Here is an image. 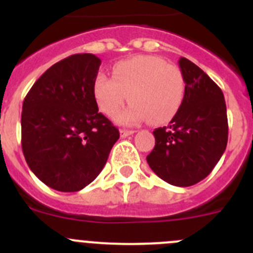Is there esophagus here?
<instances>
[{"instance_id":"1","label":"esophagus","mask_w":253,"mask_h":253,"mask_svg":"<svg viewBox=\"0 0 253 253\" xmlns=\"http://www.w3.org/2000/svg\"><path fill=\"white\" fill-rule=\"evenodd\" d=\"M134 133H135V131L129 130V129H120V137L122 138L128 137V135H131V134H134Z\"/></svg>"}]
</instances>
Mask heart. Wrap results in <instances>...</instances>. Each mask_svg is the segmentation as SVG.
<instances>
[{"label":"heart","instance_id":"obj_1","mask_svg":"<svg viewBox=\"0 0 253 253\" xmlns=\"http://www.w3.org/2000/svg\"><path fill=\"white\" fill-rule=\"evenodd\" d=\"M185 78L177 67L154 55H137L114 66L113 77L99 73L93 81V95L107 116L122 110L124 124H138L149 118L152 124H163L180 110L185 96Z\"/></svg>","mask_w":253,"mask_h":253}]
</instances>
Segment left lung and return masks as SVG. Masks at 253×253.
Here are the masks:
<instances>
[{"mask_svg": "<svg viewBox=\"0 0 253 253\" xmlns=\"http://www.w3.org/2000/svg\"><path fill=\"white\" fill-rule=\"evenodd\" d=\"M185 96L169 125L153 131L156 144L147 156L152 171L175 186H191L213 171L228 142L224 95L196 64L180 58Z\"/></svg>", "mask_w": 253, "mask_h": 253, "instance_id": "left-lung-1", "label": "left lung"}]
</instances>
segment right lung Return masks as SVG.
Instances as JSON below:
<instances>
[{"mask_svg": "<svg viewBox=\"0 0 253 253\" xmlns=\"http://www.w3.org/2000/svg\"><path fill=\"white\" fill-rule=\"evenodd\" d=\"M100 58L73 54L46 69L22 104L26 163L51 189L75 193L95 180L120 134L93 95Z\"/></svg>", "mask_w": 253, "mask_h": 253, "instance_id": "1", "label": "right lung"}]
</instances>
